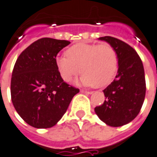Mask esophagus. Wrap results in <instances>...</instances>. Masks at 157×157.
<instances>
[{
	"instance_id": "esophagus-1",
	"label": "esophagus",
	"mask_w": 157,
	"mask_h": 157,
	"mask_svg": "<svg viewBox=\"0 0 157 157\" xmlns=\"http://www.w3.org/2000/svg\"><path fill=\"white\" fill-rule=\"evenodd\" d=\"M81 93L82 94H92V92H90V91H86V90H81Z\"/></svg>"
}]
</instances>
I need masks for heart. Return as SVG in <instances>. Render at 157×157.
Here are the masks:
<instances>
[{
	"mask_svg": "<svg viewBox=\"0 0 157 157\" xmlns=\"http://www.w3.org/2000/svg\"><path fill=\"white\" fill-rule=\"evenodd\" d=\"M65 54L55 59L56 68L64 82H70L81 71L79 84L104 87L116 76L118 56L110 45L78 43L68 48Z\"/></svg>",
	"mask_w": 157,
	"mask_h": 157,
	"instance_id": "1",
	"label": "heart"
}]
</instances>
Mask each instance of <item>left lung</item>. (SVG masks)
Segmentation results:
<instances>
[{
  "label": "left lung",
  "mask_w": 157,
  "mask_h": 157,
  "mask_svg": "<svg viewBox=\"0 0 157 157\" xmlns=\"http://www.w3.org/2000/svg\"><path fill=\"white\" fill-rule=\"evenodd\" d=\"M114 48L118 56L116 78L105 90L104 104L95 107L99 119L110 127L129 123L140 113L145 97L144 70L135 50L115 37H99Z\"/></svg>",
  "instance_id": "obj_1"
}]
</instances>
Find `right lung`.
<instances>
[{
	"mask_svg": "<svg viewBox=\"0 0 157 157\" xmlns=\"http://www.w3.org/2000/svg\"><path fill=\"white\" fill-rule=\"evenodd\" d=\"M71 42L41 38L18 56L11 79V97L17 114L33 128L57 124L80 90L63 82L55 65L57 54Z\"/></svg>",
	"mask_w": 157,
	"mask_h": 157,
	"instance_id": "1",
	"label": "right lung"
}]
</instances>
